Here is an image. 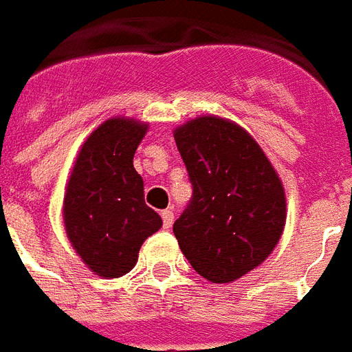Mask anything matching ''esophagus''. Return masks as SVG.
<instances>
[{"mask_svg":"<svg viewBox=\"0 0 352 352\" xmlns=\"http://www.w3.org/2000/svg\"><path fill=\"white\" fill-rule=\"evenodd\" d=\"M161 217H163V227H165V229H170L174 223L173 210H163V212H161Z\"/></svg>","mask_w":352,"mask_h":352,"instance_id":"1","label":"esophagus"}]
</instances>
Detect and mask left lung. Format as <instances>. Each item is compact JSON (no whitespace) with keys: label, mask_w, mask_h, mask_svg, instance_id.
Segmentation results:
<instances>
[{"label":"left lung","mask_w":352,"mask_h":352,"mask_svg":"<svg viewBox=\"0 0 352 352\" xmlns=\"http://www.w3.org/2000/svg\"><path fill=\"white\" fill-rule=\"evenodd\" d=\"M174 140L193 197L174 223L179 250L212 283H230L264 263L283 234L285 189L257 140L234 122L201 116Z\"/></svg>","instance_id":"left-lung-1"}]
</instances>
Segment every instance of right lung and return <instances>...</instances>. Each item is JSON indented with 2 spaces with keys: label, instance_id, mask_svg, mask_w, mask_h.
<instances>
[{
  "label": "right lung",
  "instance_id": "1",
  "mask_svg": "<svg viewBox=\"0 0 352 352\" xmlns=\"http://www.w3.org/2000/svg\"><path fill=\"white\" fill-rule=\"evenodd\" d=\"M148 123L110 118L82 144L63 199L67 238L82 263L101 278H122L138 261L161 217L144 202V182L133 166Z\"/></svg>",
  "mask_w": 352,
  "mask_h": 352
}]
</instances>
